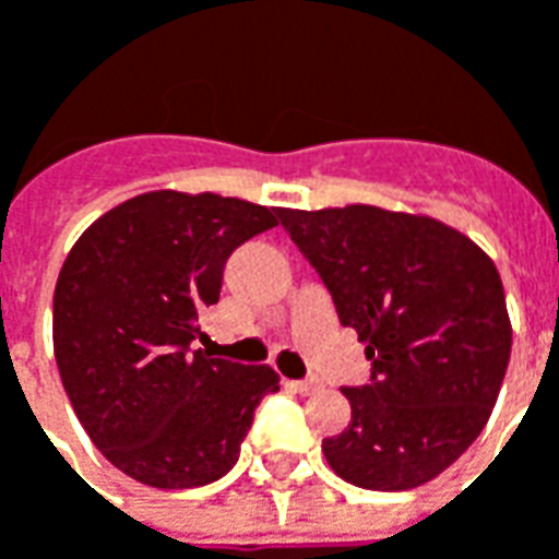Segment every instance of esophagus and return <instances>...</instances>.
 Instances as JSON below:
<instances>
[{"label": "esophagus", "instance_id": "34e87169", "mask_svg": "<svg viewBox=\"0 0 559 559\" xmlns=\"http://www.w3.org/2000/svg\"><path fill=\"white\" fill-rule=\"evenodd\" d=\"M290 389H296L299 395H311V392L320 389V383L317 380H290Z\"/></svg>", "mask_w": 559, "mask_h": 559}]
</instances>
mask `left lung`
Listing matches in <instances>:
<instances>
[{
	"label": "left lung",
	"instance_id": "left-lung-1",
	"mask_svg": "<svg viewBox=\"0 0 559 559\" xmlns=\"http://www.w3.org/2000/svg\"><path fill=\"white\" fill-rule=\"evenodd\" d=\"M320 272L344 326L371 359V383L341 389L350 425L323 440L341 479L407 491L467 452L503 386L512 323L493 260L443 221L353 203L278 209Z\"/></svg>",
	"mask_w": 559,
	"mask_h": 559
}]
</instances>
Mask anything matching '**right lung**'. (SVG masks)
Here are the masks:
<instances>
[{
  "instance_id": "1",
  "label": "right lung",
  "mask_w": 559,
  "mask_h": 559,
  "mask_svg": "<svg viewBox=\"0 0 559 559\" xmlns=\"http://www.w3.org/2000/svg\"><path fill=\"white\" fill-rule=\"evenodd\" d=\"M278 209L239 197L148 191L68 251L53 293V353L68 401L102 455L148 488H197L239 457L269 365L191 350L218 302L227 257L272 230Z\"/></svg>"
}]
</instances>
